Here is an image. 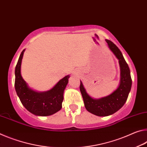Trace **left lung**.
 Listing matches in <instances>:
<instances>
[{
  "label": "left lung",
  "mask_w": 147,
  "mask_h": 147,
  "mask_svg": "<svg viewBox=\"0 0 147 147\" xmlns=\"http://www.w3.org/2000/svg\"><path fill=\"white\" fill-rule=\"evenodd\" d=\"M105 41L111 51L119 59L121 68V82L119 87L109 96L95 100L86 93L81 81L79 86L86 109L91 113L100 117L112 115L121 109L126 102L131 87L130 70L121 51L111 41Z\"/></svg>",
  "instance_id": "1"
}]
</instances>
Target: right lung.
Here are the masks:
<instances>
[{"label":"right lung","mask_w":147,"mask_h":147,"mask_svg":"<svg viewBox=\"0 0 147 147\" xmlns=\"http://www.w3.org/2000/svg\"><path fill=\"white\" fill-rule=\"evenodd\" d=\"M25 49L21 52L15 69V88L19 100L28 111L38 116H49L62 108L63 93L68 83L69 76L60 80L53 88L44 92H38L28 87L21 75V64Z\"/></svg>","instance_id":"1"}]
</instances>
